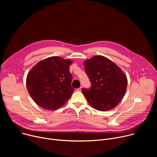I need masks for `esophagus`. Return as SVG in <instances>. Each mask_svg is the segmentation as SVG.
<instances>
[{
    "instance_id": "esophagus-1",
    "label": "esophagus",
    "mask_w": 157,
    "mask_h": 157,
    "mask_svg": "<svg viewBox=\"0 0 157 157\" xmlns=\"http://www.w3.org/2000/svg\"><path fill=\"white\" fill-rule=\"evenodd\" d=\"M81 90H82V86H81L79 88L77 89V91H81Z\"/></svg>"
}]
</instances>
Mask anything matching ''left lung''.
I'll return each instance as SVG.
<instances>
[{
  "label": "left lung",
  "mask_w": 157,
  "mask_h": 157,
  "mask_svg": "<svg viewBox=\"0 0 157 157\" xmlns=\"http://www.w3.org/2000/svg\"><path fill=\"white\" fill-rule=\"evenodd\" d=\"M84 65L92 83L90 89H82L88 103L99 111L115 108L126 93V75L116 63L101 55L85 60Z\"/></svg>",
  "instance_id": "obj_1"
}]
</instances>
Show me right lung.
Instances as JSON below:
<instances>
[{
    "mask_svg": "<svg viewBox=\"0 0 157 157\" xmlns=\"http://www.w3.org/2000/svg\"><path fill=\"white\" fill-rule=\"evenodd\" d=\"M71 59L52 56L37 63L29 72L26 85L29 93L40 107L56 110L65 104L75 89L70 72Z\"/></svg>",
    "mask_w": 157,
    "mask_h": 157,
    "instance_id": "right-lung-1",
    "label": "right lung"
}]
</instances>
